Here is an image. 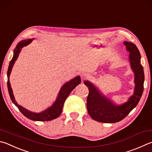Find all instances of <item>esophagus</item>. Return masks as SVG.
<instances>
[{"label":"esophagus","instance_id":"obj_1","mask_svg":"<svg viewBox=\"0 0 152 152\" xmlns=\"http://www.w3.org/2000/svg\"><path fill=\"white\" fill-rule=\"evenodd\" d=\"M88 77H89V76H88V75L87 74H82L81 78H82V80H84L88 79Z\"/></svg>","mask_w":152,"mask_h":152}]
</instances>
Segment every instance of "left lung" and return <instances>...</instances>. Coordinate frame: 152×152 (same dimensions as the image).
<instances>
[{"mask_svg":"<svg viewBox=\"0 0 152 152\" xmlns=\"http://www.w3.org/2000/svg\"><path fill=\"white\" fill-rule=\"evenodd\" d=\"M129 52V59L135 74L134 94L127 102L116 106L103 96L94 86L88 81L84 82L89 90L87 98V110L93 120L103 123H115L123 120L138 104L143 91L144 73L140 62V53L134 44L124 42Z\"/></svg>","mask_w":152,"mask_h":152,"instance_id":"obj_1","label":"left lung"}]
</instances>
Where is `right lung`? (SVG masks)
<instances>
[{
	"label": "right lung",
	"mask_w": 152,
	"mask_h": 152,
	"mask_svg": "<svg viewBox=\"0 0 152 152\" xmlns=\"http://www.w3.org/2000/svg\"><path fill=\"white\" fill-rule=\"evenodd\" d=\"M31 41L32 39L22 40L20 42L18 43V45H16L15 49L14 50V55L12 59L10 60L9 68H8L7 71V86L10 98L13 104L18 107L22 114L30 120L33 121H40V122H45V121L54 120L61 114L64 102L66 100V99L68 96H69V94H70V92L76 88V86H77L79 84L81 83L80 77L79 76H76L74 79L66 82V83L63 86L61 89H60V91L58 94V98L56 102H55L54 104L52 105L51 107H50L49 108L46 109L45 111L40 113H34L28 111V110H26L24 108V107L20 106V105H18L16 103V102L15 100V97H14L12 88H11L10 84L9 82V76L11 72V70H12V68L14 64H15V62L16 61V59H17L18 54L21 50V48H23V46L28 45L29 43L31 42Z\"/></svg>",
	"instance_id": "add662e5"
}]
</instances>
